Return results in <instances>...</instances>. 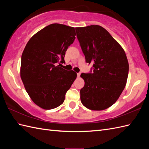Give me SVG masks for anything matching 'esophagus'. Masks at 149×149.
I'll use <instances>...</instances> for the list:
<instances>
[{"instance_id": "1", "label": "esophagus", "mask_w": 149, "mask_h": 149, "mask_svg": "<svg viewBox=\"0 0 149 149\" xmlns=\"http://www.w3.org/2000/svg\"><path fill=\"white\" fill-rule=\"evenodd\" d=\"M81 73H77V77H80Z\"/></svg>"}]
</instances>
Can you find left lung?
<instances>
[{"mask_svg": "<svg viewBox=\"0 0 149 149\" xmlns=\"http://www.w3.org/2000/svg\"><path fill=\"white\" fill-rule=\"evenodd\" d=\"M75 31L86 61L93 66V73L81 75L85 83L80 91L81 101L89 109H106L118 99L127 83V56L102 27L93 25Z\"/></svg>", "mask_w": 149, "mask_h": 149, "instance_id": "obj_1", "label": "left lung"}]
</instances>
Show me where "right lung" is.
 <instances>
[{
    "instance_id": "add662e5",
    "label": "right lung",
    "mask_w": 149,
    "mask_h": 149,
    "mask_svg": "<svg viewBox=\"0 0 149 149\" xmlns=\"http://www.w3.org/2000/svg\"><path fill=\"white\" fill-rule=\"evenodd\" d=\"M75 28L59 24L44 27L31 38L22 53L20 77L33 102L44 109L63 103L77 77L58 63H65V52L75 39Z\"/></svg>"
}]
</instances>
